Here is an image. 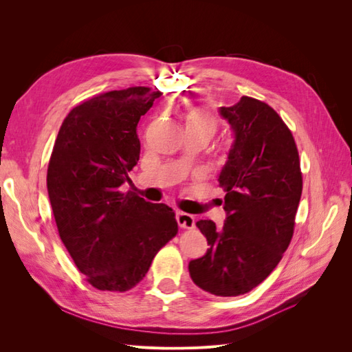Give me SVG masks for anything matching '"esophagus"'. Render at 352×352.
Returning <instances> with one entry per match:
<instances>
[{
	"mask_svg": "<svg viewBox=\"0 0 352 352\" xmlns=\"http://www.w3.org/2000/svg\"><path fill=\"white\" fill-rule=\"evenodd\" d=\"M176 220H177V225L184 229H192L195 226L194 216H190V214H188V212H184V211L176 212Z\"/></svg>",
	"mask_w": 352,
	"mask_h": 352,
	"instance_id": "34e87169",
	"label": "esophagus"
}]
</instances>
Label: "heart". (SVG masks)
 Masks as SVG:
<instances>
[{"label":"heart","instance_id":"b5f03b06","mask_svg":"<svg viewBox=\"0 0 352 352\" xmlns=\"http://www.w3.org/2000/svg\"><path fill=\"white\" fill-rule=\"evenodd\" d=\"M186 126L202 127V129H208L211 132H214L216 122H214V119H212V116L210 113L198 110V111H194L188 116Z\"/></svg>","mask_w":352,"mask_h":352}]
</instances>
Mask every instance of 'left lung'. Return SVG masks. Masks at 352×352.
Masks as SVG:
<instances>
[{"mask_svg": "<svg viewBox=\"0 0 352 352\" xmlns=\"http://www.w3.org/2000/svg\"><path fill=\"white\" fill-rule=\"evenodd\" d=\"M219 113L233 133L217 179L226 220L221 228L197 221L210 248L188 269L201 289L238 296L267 278L289 247L302 176L294 136L270 105L242 97Z\"/></svg>", "mask_w": 352, "mask_h": 352, "instance_id": "1", "label": "left lung"}]
</instances>
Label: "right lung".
I'll use <instances>...</instances> for the list:
<instances>
[{"mask_svg":"<svg viewBox=\"0 0 352 352\" xmlns=\"http://www.w3.org/2000/svg\"><path fill=\"white\" fill-rule=\"evenodd\" d=\"M160 95L135 87L85 101L67 114L52 148L47 188L60 238L100 291L132 289L177 233L168 206L120 192L140 160L138 122Z\"/></svg>","mask_w":352,"mask_h":352,"instance_id":"obj_1","label":"right lung"}]
</instances>
